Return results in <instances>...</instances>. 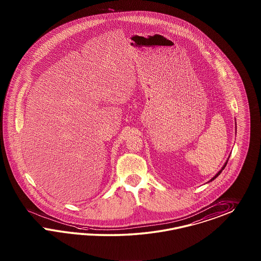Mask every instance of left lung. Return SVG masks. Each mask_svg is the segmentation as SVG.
<instances>
[{
	"mask_svg": "<svg viewBox=\"0 0 261 261\" xmlns=\"http://www.w3.org/2000/svg\"><path fill=\"white\" fill-rule=\"evenodd\" d=\"M227 161H228V160H227ZM227 161H226V162H225V165H224V167H223V168H222V170H221V171H219V172H218V173H217V174H216L215 176H214V177H213V178H212V179L210 180V181H212V180L215 179L216 177H218V176H219V174H220V173H221V172H222V171H223V170H224V169H225V166H226V164H227Z\"/></svg>",
	"mask_w": 261,
	"mask_h": 261,
	"instance_id": "obj_1",
	"label": "left lung"
}]
</instances>
